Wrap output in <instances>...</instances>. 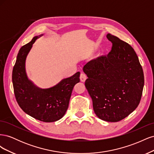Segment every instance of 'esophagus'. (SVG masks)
<instances>
[{"label": "esophagus", "instance_id": "obj_1", "mask_svg": "<svg viewBox=\"0 0 154 154\" xmlns=\"http://www.w3.org/2000/svg\"><path fill=\"white\" fill-rule=\"evenodd\" d=\"M80 78V80H81V82H84L86 80V79H87V76H86V74H85L84 72H81Z\"/></svg>", "mask_w": 154, "mask_h": 154}]
</instances>
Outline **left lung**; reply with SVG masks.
Instances as JSON below:
<instances>
[{"label": "left lung", "instance_id": "8db88e82", "mask_svg": "<svg viewBox=\"0 0 154 154\" xmlns=\"http://www.w3.org/2000/svg\"><path fill=\"white\" fill-rule=\"evenodd\" d=\"M110 52L92 60L83 67L88 78L85 85L100 119L118 122L139 104L144 86L142 66L128 43L109 33Z\"/></svg>", "mask_w": 154, "mask_h": 154}]
</instances>
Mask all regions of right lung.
<instances>
[{
  "label": "right lung",
  "instance_id": "1",
  "mask_svg": "<svg viewBox=\"0 0 154 154\" xmlns=\"http://www.w3.org/2000/svg\"><path fill=\"white\" fill-rule=\"evenodd\" d=\"M38 38L20 48L12 73L14 93L18 105L27 114L44 122H54L61 119L68 109L73 88L80 82V72L63 79L58 84L46 89L36 87L28 80L25 62L32 45Z\"/></svg>",
  "mask_w": 154,
  "mask_h": 154
}]
</instances>
